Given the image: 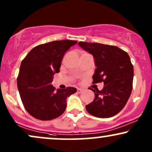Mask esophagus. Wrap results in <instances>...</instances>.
I'll return each instance as SVG.
<instances>
[{"mask_svg": "<svg viewBox=\"0 0 152 152\" xmlns=\"http://www.w3.org/2000/svg\"><path fill=\"white\" fill-rule=\"evenodd\" d=\"M83 90L82 88H77V92L78 93V94H81V93L83 91Z\"/></svg>", "mask_w": 152, "mask_h": 152, "instance_id": "1", "label": "esophagus"}]
</instances>
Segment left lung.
<instances>
[{
    "instance_id": "left-lung-1",
    "label": "left lung",
    "mask_w": 152,
    "mask_h": 152,
    "mask_svg": "<svg viewBox=\"0 0 152 152\" xmlns=\"http://www.w3.org/2000/svg\"><path fill=\"white\" fill-rule=\"evenodd\" d=\"M78 45L93 54L96 69L93 83L103 82L101 91L92 89L94 101L86 105L87 112L97 118H110L125 107L132 90L134 69L127 52L118 47L79 42Z\"/></svg>"
}]
</instances>
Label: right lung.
<instances>
[{
	"label": "right lung",
	"instance_id": "1",
	"mask_svg": "<svg viewBox=\"0 0 152 152\" xmlns=\"http://www.w3.org/2000/svg\"><path fill=\"white\" fill-rule=\"evenodd\" d=\"M77 41L60 40L34 47L21 62L17 84L25 108L40 120L58 118L65 111L66 98L76 88H56L52 85L54 75L59 72L65 52Z\"/></svg>",
	"mask_w": 152,
	"mask_h": 152
}]
</instances>
